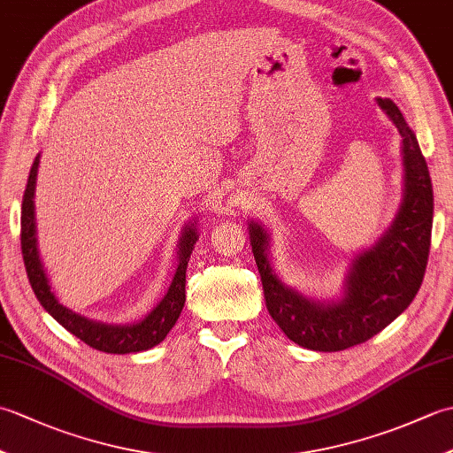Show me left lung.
<instances>
[{
  "instance_id": "8db88e82",
  "label": "left lung",
  "mask_w": 453,
  "mask_h": 453,
  "mask_svg": "<svg viewBox=\"0 0 453 453\" xmlns=\"http://www.w3.org/2000/svg\"><path fill=\"white\" fill-rule=\"evenodd\" d=\"M378 103L403 136L405 200L378 245L356 257L344 300L323 305L284 286L266 258L265 229L249 226L266 310L288 339L303 349L336 352L372 339L407 310L425 278L434 211L430 173L397 104L389 99Z\"/></svg>"
}]
</instances>
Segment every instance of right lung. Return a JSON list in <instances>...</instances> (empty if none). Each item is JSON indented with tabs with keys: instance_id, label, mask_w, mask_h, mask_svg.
Returning a JSON list of instances; mask_svg holds the SVG:
<instances>
[{
	"instance_id": "add662e5",
	"label": "right lung",
	"mask_w": 453,
	"mask_h": 453,
	"mask_svg": "<svg viewBox=\"0 0 453 453\" xmlns=\"http://www.w3.org/2000/svg\"><path fill=\"white\" fill-rule=\"evenodd\" d=\"M36 169L38 157L35 159L31 173L23 195V208H21V251L27 268L28 282L33 286L36 300L41 302L44 310L50 313L54 319L60 323L64 329L78 336L80 341L89 344L91 349L109 354H130L153 349L165 339L167 333L177 323L179 315L185 307V282H187V266L192 253V247L196 243L195 227H187L180 239L179 249V268L173 278L167 296L163 297L161 303L153 310L146 319L134 325H104L89 321L88 317L65 310L64 305L58 303L54 297L50 284L44 274L41 258H38L36 249V226H35V182H36Z\"/></svg>"
}]
</instances>
